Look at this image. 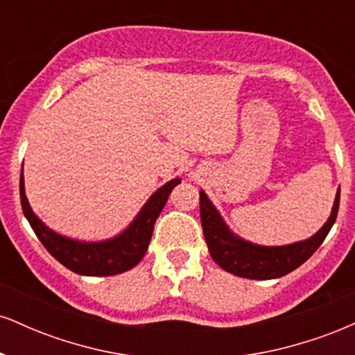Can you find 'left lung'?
Segmentation results:
<instances>
[{"instance_id": "8db88e82", "label": "left lung", "mask_w": 355, "mask_h": 355, "mask_svg": "<svg viewBox=\"0 0 355 355\" xmlns=\"http://www.w3.org/2000/svg\"><path fill=\"white\" fill-rule=\"evenodd\" d=\"M339 200L340 190L336 195L331 217L313 237L304 240V242L292 243V245L262 247L235 237L227 229L222 217L207 198V195L200 191V220L203 237H205L207 245H209L211 259L223 270L254 280L279 279V277L291 274L297 267L302 266L305 260L311 259L313 252L322 245V242L327 237L337 218Z\"/></svg>"}]
</instances>
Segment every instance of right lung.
I'll list each match as a JSON object with an SVG mask.
<instances>
[{"label":"right lung","instance_id":"right-lung-1","mask_svg":"<svg viewBox=\"0 0 355 355\" xmlns=\"http://www.w3.org/2000/svg\"><path fill=\"white\" fill-rule=\"evenodd\" d=\"M178 183H180L178 178L165 183L162 189H158L150 197V200L145 203L144 209L123 234L98 243L76 242V240L61 237V235L48 229L33 214L30 203H28L26 195H24L23 173L19 177V195H21L24 217L28 218L40 242L60 263H63L64 267L80 275L108 277L130 270L144 259L150 239H152L155 222H157L158 215L168 200L170 191Z\"/></svg>","mask_w":355,"mask_h":355}]
</instances>
